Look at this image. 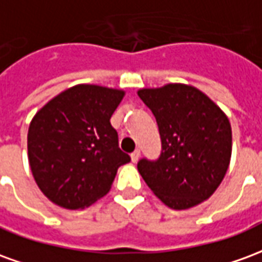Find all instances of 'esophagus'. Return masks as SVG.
<instances>
[{"label": "esophagus", "mask_w": 262, "mask_h": 262, "mask_svg": "<svg viewBox=\"0 0 262 262\" xmlns=\"http://www.w3.org/2000/svg\"><path fill=\"white\" fill-rule=\"evenodd\" d=\"M139 157H140V150H139V148H136V150H135V151L130 154V159L133 163H136L137 160H139Z\"/></svg>", "instance_id": "esophagus-1"}]
</instances>
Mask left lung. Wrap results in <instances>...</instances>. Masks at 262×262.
Wrapping results in <instances>:
<instances>
[{
  "label": "left lung",
  "instance_id": "left-lung-1",
  "mask_svg": "<svg viewBox=\"0 0 262 262\" xmlns=\"http://www.w3.org/2000/svg\"><path fill=\"white\" fill-rule=\"evenodd\" d=\"M153 112L160 139L159 159L139 160L144 182L171 209L206 201L229 168L231 127L222 109L191 85L168 84L137 92Z\"/></svg>",
  "mask_w": 262,
  "mask_h": 262
}]
</instances>
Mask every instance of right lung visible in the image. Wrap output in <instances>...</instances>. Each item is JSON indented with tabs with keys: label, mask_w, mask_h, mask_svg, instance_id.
I'll list each match as a JSON object with an SVG mask.
<instances>
[{
	"label": "right lung",
	"mask_w": 262,
	"mask_h": 262,
	"mask_svg": "<svg viewBox=\"0 0 262 262\" xmlns=\"http://www.w3.org/2000/svg\"><path fill=\"white\" fill-rule=\"evenodd\" d=\"M125 92L75 85L49 101L32 119L28 157L46 196L66 209H82L108 193L130 156L119 148L111 116Z\"/></svg>",
	"instance_id": "obj_1"
}]
</instances>
